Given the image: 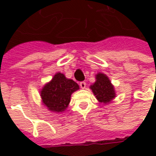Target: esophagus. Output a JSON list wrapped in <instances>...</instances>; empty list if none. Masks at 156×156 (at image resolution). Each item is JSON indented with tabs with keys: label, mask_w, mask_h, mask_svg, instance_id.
I'll use <instances>...</instances> for the list:
<instances>
[{
	"label": "esophagus",
	"mask_w": 156,
	"mask_h": 156,
	"mask_svg": "<svg viewBox=\"0 0 156 156\" xmlns=\"http://www.w3.org/2000/svg\"><path fill=\"white\" fill-rule=\"evenodd\" d=\"M86 83L85 82H81L80 83V87L82 88V89H85L86 88Z\"/></svg>",
	"instance_id": "34e87169"
}]
</instances>
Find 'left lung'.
Returning <instances> with one entry per match:
<instances>
[{"label": "left lung", "mask_w": 156, "mask_h": 156, "mask_svg": "<svg viewBox=\"0 0 156 156\" xmlns=\"http://www.w3.org/2000/svg\"><path fill=\"white\" fill-rule=\"evenodd\" d=\"M90 88L95 98L101 104H110L116 97L114 86L112 84L108 77L100 72L95 75V82L90 86Z\"/></svg>", "instance_id": "8db88e82"}]
</instances>
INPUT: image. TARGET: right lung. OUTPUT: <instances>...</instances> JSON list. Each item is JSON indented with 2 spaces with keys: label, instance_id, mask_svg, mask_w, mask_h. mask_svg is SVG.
I'll return each mask as SVG.
<instances>
[{
  "label": "right lung",
  "instance_id": "obj_1",
  "mask_svg": "<svg viewBox=\"0 0 156 156\" xmlns=\"http://www.w3.org/2000/svg\"><path fill=\"white\" fill-rule=\"evenodd\" d=\"M78 89V83L58 72L40 90V97L43 104L47 107L48 111L61 113L68 108L71 95Z\"/></svg>",
  "mask_w": 156,
  "mask_h": 156
}]
</instances>
